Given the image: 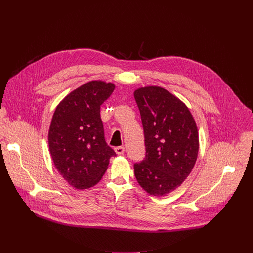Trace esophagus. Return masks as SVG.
Masks as SVG:
<instances>
[{"label": "esophagus", "mask_w": 253, "mask_h": 253, "mask_svg": "<svg viewBox=\"0 0 253 253\" xmlns=\"http://www.w3.org/2000/svg\"><path fill=\"white\" fill-rule=\"evenodd\" d=\"M124 151H125V148L122 147V146H119V147H116V148H115V152H116V154H118V155H123V154H124Z\"/></svg>", "instance_id": "obj_1"}]
</instances>
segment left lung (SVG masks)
<instances>
[{"label":"left lung","mask_w":253,"mask_h":253,"mask_svg":"<svg viewBox=\"0 0 253 253\" xmlns=\"http://www.w3.org/2000/svg\"><path fill=\"white\" fill-rule=\"evenodd\" d=\"M145 137L146 156L134 164L139 185L153 196H165L181 185L198 156L199 137L188 107L159 86L134 91Z\"/></svg>","instance_id":"left-lung-1"}]
</instances>
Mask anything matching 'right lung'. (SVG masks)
Returning <instances> with one entry per match:
<instances>
[{"instance_id":"add662e5","label":"right lung","mask_w":253,"mask_h":253,"mask_svg":"<svg viewBox=\"0 0 253 253\" xmlns=\"http://www.w3.org/2000/svg\"><path fill=\"white\" fill-rule=\"evenodd\" d=\"M115 89L113 83L90 81L69 93L57 106L48 134L54 165L76 189L96 185L116 153L107 145L101 105Z\"/></svg>"}]
</instances>
